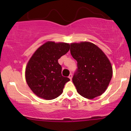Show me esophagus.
I'll list each match as a JSON object with an SVG mask.
<instances>
[{
	"label": "esophagus",
	"instance_id": "esophagus-1",
	"mask_svg": "<svg viewBox=\"0 0 131 131\" xmlns=\"http://www.w3.org/2000/svg\"><path fill=\"white\" fill-rule=\"evenodd\" d=\"M69 78H70V79L71 80V79H72V74H71V73H70V74Z\"/></svg>",
	"mask_w": 131,
	"mask_h": 131
}]
</instances>
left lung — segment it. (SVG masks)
<instances>
[{"instance_id": "obj_1", "label": "left lung", "mask_w": 131, "mask_h": 131, "mask_svg": "<svg viewBox=\"0 0 131 131\" xmlns=\"http://www.w3.org/2000/svg\"><path fill=\"white\" fill-rule=\"evenodd\" d=\"M70 53L78 62L72 80L80 95L93 99L103 94L112 78L110 61L95 45L81 42L70 45Z\"/></svg>"}]
</instances>
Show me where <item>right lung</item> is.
I'll list each match as a JSON object with an SVG mask.
<instances>
[{
	"label": "right lung",
	"instance_id": "add662e5",
	"mask_svg": "<svg viewBox=\"0 0 131 131\" xmlns=\"http://www.w3.org/2000/svg\"><path fill=\"white\" fill-rule=\"evenodd\" d=\"M66 43L48 42L39 47L30 58L26 69V79L31 91L39 97L50 100L62 92L70 79L62 76L58 59L69 52Z\"/></svg>",
	"mask_w": 131,
	"mask_h": 131
}]
</instances>
